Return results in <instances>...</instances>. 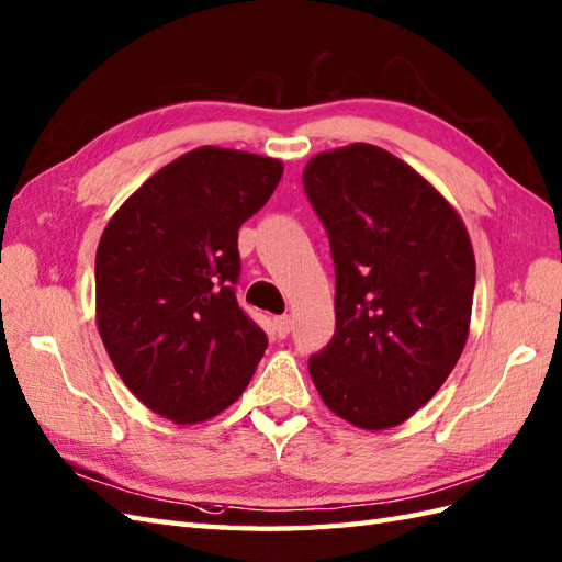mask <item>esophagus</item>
I'll list each match as a JSON object with an SVG mask.
<instances>
[{
    "instance_id": "obj_1",
    "label": "esophagus",
    "mask_w": 562,
    "mask_h": 562,
    "mask_svg": "<svg viewBox=\"0 0 562 562\" xmlns=\"http://www.w3.org/2000/svg\"><path fill=\"white\" fill-rule=\"evenodd\" d=\"M276 330H278L280 337L290 335V330H292V318H290V316H278V318H276Z\"/></svg>"
}]
</instances>
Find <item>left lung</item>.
<instances>
[{
    "label": "left lung",
    "instance_id": "1",
    "mask_svg": "<svg viewBox=\"0 0 562 562\" xmlns=\"http://www.w3.org/2000/svg\"><path fill=\"white\" fill-rule=\"evenodd\" d=\"M304 189L330 239L335 335L308 359L323 402L345 422H407L458 363L476 263L458 211L369 143L318 153Z\"/></svg>",
    "mask_w": 562,
    "mask_h": 562
}]
</instances>
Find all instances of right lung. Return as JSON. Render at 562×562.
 <instances>
[{
	"label": "right lung",
	"instance_id": "add662e5",
	"mask_svg": "<svg viewBox=\"0 0 562 562\" xmlns=\"http://www.w3.org/2000/svg\"><path fill=\"white\" fill-rule=\"evenodd\" d=\"M282 162L203 146L158 169L112 215L95 256L102 345L155 414L199 424L249 385L268 347L239 308V227L276 191Z\"/></svg>",
	"mask_w": 562,
	"mask_h": 562
}]
</instances>
